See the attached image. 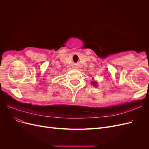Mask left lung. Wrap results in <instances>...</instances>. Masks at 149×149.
<instances>
[{"mask_svg":"<svg viewBox=\"0 0 149 149\" xmlns=\"http://www.w3.org/2000/svg\"><path fill=\"white\" fill-rule=\"evenodd\" d=\"M92 84H96V82H95V81H93V82H92Z\"/></svg>","mask_w":149,"mask_h":149,"instance_id":"left-lung-1","label":"left lung"}]
</instances>
